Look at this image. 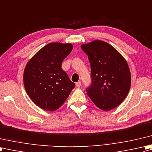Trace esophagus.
I'll return each instance as SVG.
<instances>
[{
	"mask_svg": "<svg viewBox=\"0 0 152 152\" xmlns=\"http://www.w3.org/2000/svg\"><path fill=\"white\" fill-rule=\"evenodd\" d=\"M80 86H81V82L78 81L77 83H76V86L77 88L80 87Z\"/></svg>",
	"mask_w": 152,
	"mask_h": 152,
	"instance_id": "esophagus-1",
	"label": "esophagus"
}]
</instances>
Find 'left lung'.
<instances>
[{
    "label": "left lung",
    "mask_w": 152,
    "mask_h": 152,
    "mask_svg": "<svg viewBox=\"0 0 152 152\" xmlns=\"http://www.w3.org/2000/svg\"><path fill=\"white\" fill-rule=\"evenodd\" d=\"M91 67V85L87 94L100 109L109 111L119 106L128 94L131 83L128 64L108 43L96 40L81 45Z\"/></svg>",
    "instance_id": "obj_1"
}]
</instances>
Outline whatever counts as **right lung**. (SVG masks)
Masks as SVG:
<instances>
[{
	"label": "right lung",
	"mask_w": 152,
	"mask_h": 152,
	"mask_svg": "<svg viewBox=\"0 0 152 152\" xmlns=\"http://www.w3.org/2000/svg\"><path fill=\"white\" fill-rule=\"evenodd\" d=\"M72 49L70 43H49L37 52L25 67L23 83L27 94L43 110H58L75 87V83L61 69V63Z\"/></svg>",
	"instance_id": "right-lung-1"
}]
</instances>
